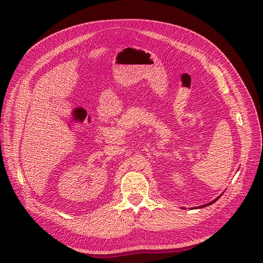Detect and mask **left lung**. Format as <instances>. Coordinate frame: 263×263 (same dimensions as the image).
I'll return each instance as SVG.
<instances>
[{
  "label": "left lung",
  "mask_w": 263,
  "mask_h": 263,
  "mask_svg": "<svg viewBox=\"0 0 263 263\" xmlns=\"http://www.w3.org/2000/svg\"><path fill=\"white\" fill-rule=\"evenodd\" d=\"M220 196H222V195H220ZM218 198H219V197H217L216 199H214L213 201H211V202H209V203H206V204H204V205H200V206H206V205H209V204H212V203H213V202H215V201H216ZM200 206H199V208H200Z\"/></svg>",
  "instance_id": "obj_1"
}]
</instances>
